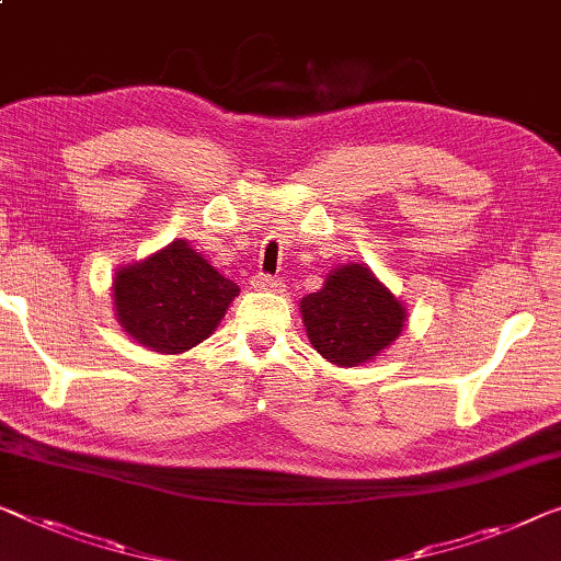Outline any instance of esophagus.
Returning <instances> with one entry per match:
<instances>
[{
	"label": "esophagus",
	"mask_w": 561,
	"mask_h": 561,
	"mask_svg": "<svg viewBox=\"0 0 561 561\" xmlns=\"http://www.w3.org/2000/svg\"><path fill=\"white\" fill-rule=\"evenodd\" d=\"M252 287H254V289H259V291H274V289H279V287H282V282H279L277 277H272V274L259 272V274H254Z\"/></svg>",
	"instance_id": "34e87169"
}]
</instances>
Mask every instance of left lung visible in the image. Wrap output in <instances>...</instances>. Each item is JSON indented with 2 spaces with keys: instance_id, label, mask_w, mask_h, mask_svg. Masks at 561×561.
<instances>
[{
  "instance_id": "left-lung-1",
  "label": "left lung",
  "mask_w": 561,
  "mask_h": 561,
  "mask_svg": "<svg viewBox=\"0 0 561 561\" xmlns=\"http://www.w3.org/2000/svg\"><path fill=\"white\" fill-rule=\"evenodd\" d=\"M299 305L312 347L342 367L373 360L405 322L403 305L363 264L334 270L324 287Z\"/></svg>"
}]
</instances>
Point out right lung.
I'll return each mask as SVG.
<instances>
[{"instance_id":"add662e5","label":"right lung","mask_w":561,"mask_h":561,"mask_svg":"<svg viewBox=\"0 0 561 561\" xmlns=\"http://www.w3.org/2000/svg\"><path fill=\"white\" fill-rule=\"evenodd\" d=\"M237 295V284L183 239L123 266L113 279L123 330L156 353H183L204 342Z\"/></svg>"}]
</instances>
